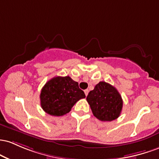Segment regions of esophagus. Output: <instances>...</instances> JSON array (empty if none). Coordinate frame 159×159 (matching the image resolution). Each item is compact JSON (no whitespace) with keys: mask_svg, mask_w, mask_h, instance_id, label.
<instances>
[{"mask_svg":"<svg viewBox=\"0 0 159 159\" xmlns=\"http://www.w3.org/2000/svg\"><path fill=\"white\" fill-rule=\"evenodd\" d=\"M84 92H85V96H87V95H88V94H89V90H88V89H85V90L84 91Z\"/></svg>","mask_w":159,"mask_h":159,"instance_id":"34e87169","label":"esophagus"}]
</instances>
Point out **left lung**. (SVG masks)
I'll return each instance as SVG.
<instances>
[{"instance_id": "1", "label": "left lung", "mask_w": 159, "mask_h": 159, "mask_svg": "<svg viewBox=\"0 0 159 159\" xmlns=\"http://www.w3.org/2000/svg\"><path fill=\"white\" fill-rule=\"evenodd\" d=\"M94 116L103 122L116 119L122 112L123 101L115 87L106 82H100L86 98Z\"/></svg>"}]
</instances>
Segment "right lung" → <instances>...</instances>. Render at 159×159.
<instances>
[{"label":"right lung","instance_id":"1","mask_svg":"<svg viewBox=\"0 0 159 159\" xmlns=\"http://www.w3.org/2000/svg\"><path fill=\"white\" fill-rule=\"evenodd\" d=\"M84 92L70 76H56L41 90L40 105L46 113L61 116L68 113L78 101L85 98Z\"/></svg>","mask_w":159,"mask_h":159}]
</instances>
